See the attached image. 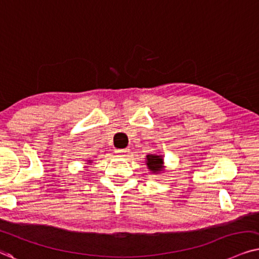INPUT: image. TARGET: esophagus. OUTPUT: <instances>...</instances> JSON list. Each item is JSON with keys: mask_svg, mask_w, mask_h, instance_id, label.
<instances>
[{"mask_svg": "<svg viewBox=\"0 0 259 259\" xmlns=\"http://www.w3.org/2000/svg\"><path fill=\"white\" fill-rule=\"evenodd\" d=\"M115 153L120 155V156H125V155L129 153V149H127V148H124V149H116Z\"/></svg>", "mask_w": 259, "mask_h": 259, "instance_id": "1", "label": "esophagus"}]
</instances>
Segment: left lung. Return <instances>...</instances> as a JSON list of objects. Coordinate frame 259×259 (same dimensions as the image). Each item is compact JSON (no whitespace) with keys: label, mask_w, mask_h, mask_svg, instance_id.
<instances>
[{"label":"left lung","mask_w":259,"mask_h":259,"mask_svg":"<svg viewBox=\"0 0 259 259\" xmlns=\"http://www.w3.org/2000/svg\"><path fill=\"white\" fill-rule=\"evenodd\" d=\"M147 160V165L151 171L156 173V171H160L162 169V163H163V161H162L161 156H157V155H148Z\"/></svg>","instance_id":"8db88e82"}]
</instances>
